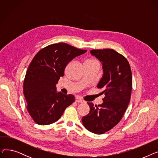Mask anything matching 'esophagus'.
Instances as JSON below:
<instances>
[{"label": "esophagus", "mask_w": 158, "mask_h": 158, "mask_svg": "<svg viewBox=\"0 0 158 158\" xmlns=\"http://www.w3.org/2000/svg\"><path fill=\"white\" fill-rule=\"evenodd\" d=\"M76 101L77 102H78V103H83L85 101L82 100V98H81L80 97H77L76 98Z\"/></svg>", "instance_id": "34e87169"}]
</instances>
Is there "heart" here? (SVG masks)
Masks as SVG:
<instances>
[{
    "label": "heart",
    "mask_w": 158,
    "mask_h": 158,
    "mask_svg": "<svg viewBox=\"0 0 158 158\" xmlns=\"http://www.w3.org/2000/svg\"><path fill=\"white\" fill-rule=\"evenodd\" d=\"M97 62L96 60H89L86 61V63H96Z\"/></svg>",
    "instance_id": "1"
}]
</instances>
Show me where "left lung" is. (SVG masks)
<instances>
[{"instance_id":"obj_1","label":"left lung","mask_w":158,"mask_h":158,"mask_svg":"<svg viewBox=\"0 0 158 158\" xmlns=\"http://www.w3.org/2000/svg\"><path fill=\"white\" fill-rule=\"evenodd\" d=\"M90 53L102 64L103 76L97 85L103 89V102H88L89 113L82 118L89 131L102 135L114 127L126 111L132 91V73L126 58L113 49L92 50Z\"/></svg>"}]
</instances>
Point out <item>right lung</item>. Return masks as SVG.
Instances as JSON below:
<instances>
[{"label": "right lung", "mask_w": 158, "mask_h": 158, "mask_svg": "<svg viewBox=\"0 0 158 158\" xmlns=\"http://www.w3.org/2000/svg\"><path fill=\"white\" fill-rule=\"evenodd\" d=\"M86 51L59 43L41 49L33 58L24 79L23 95L27 111L36 123L56 122L76 100L73 95L57 92L56 84L68 63Z\"/></svg>", "instance_id": "right-lung-1"}]
</instances>
